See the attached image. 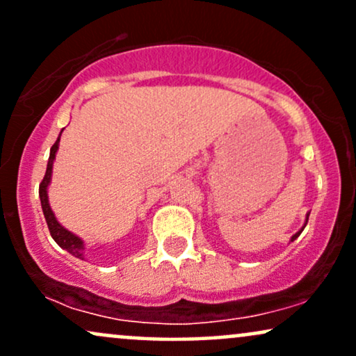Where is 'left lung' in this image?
<instances>
[{
	"label": "left lung",
	"mask_w": 356,
	"mask_h": 356,
	"mask_svg": "<svg viewBox=\"0 0 356 356\" xmlns=\"http://www.w3.org/2000/svg\"><path fill=\"white\" fill-rule=\"evenodd\" d=\"M306 222H308V218H306ZM306 222H305V226H306ZM303 229H305V227H303ZM303 229H301V231H303ZM301 231H300V232H296V234H295V236H293V238H291V241H295V239L298 238V236H300V234H301Z\"/></svg>",
	"instance_id": "left-lung-1"
}]
</instances>
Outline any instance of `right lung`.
Wrapping results in <instances>:
<instances>
[{"label":"right lung","mask_w":356,"mask_h":356,"mask_svg":"<svg viewBox=\"0 0 356 356\" xmlns=\"http://www.w3.org/2000/svg\"><path fill=\"white\" fill-rule=\"evenodd\" d=\"M60 136H61V134H60ZM58 142H60V137L56 138V142L53 144L51 150H50V159H48L47 172H44L43 181H42V184H40V201H42V209H43L44 219H47L48 229H50V234H51V238L55 239V243L58 244L60 248H63L65 251L70 252L72 256L83 259V249H85L83 248V241H81L79 236L72 234L70 231H67L63 226H61L58 220H56L55 214H53L50 204H48L47 189H48V184H50V179H51L53 161H55V154H56V150H58Z\"/></svg>","instance_id":"add662e5"}]
</instances>
